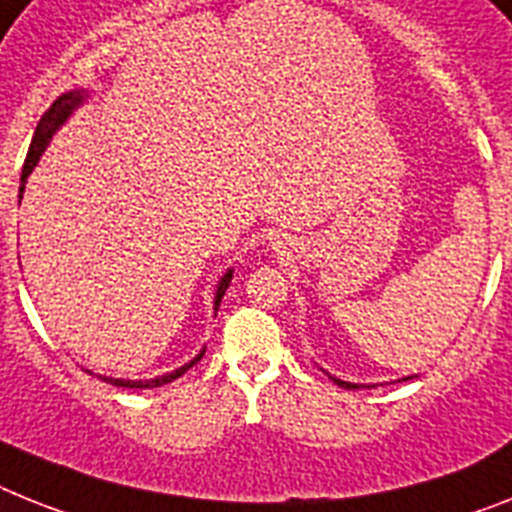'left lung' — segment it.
I'll return each instance as SVG.
<instances>
[{
  "instance_id": "8db88e82",
  "label": "left lung",
  "mask_w": 512,
  "mask_h": 512,
  "mask_svg": "<svg viewBox=\"0 0 512 512\" xmlns=\"http://www.w3.org/2000/svg\"><path fill=\"white\" fill-rule=\"evenodd\" d=\"M330 380L336 382V385H341V388H346V390H356V388H359L356 382H343V380H338V377H330Z\"/></svg>"
}]
</instances>
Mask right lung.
I'll list each match as a JSON object with an SVG mask.
<instances>
[{
	"mask_svg": "<svg viewBox=\"0 0 512 512\" xmlns=\"http://www.w3.org/2000/svg\"><path fill=\"white\" fill-rule=\"evenodd\" d=\"M85 98H88V93H85L83 88H80V90H70V93H62V96H59L57 101L51 103L49 111H46L44 117H41V122H38L36 132H33V140H30L28 156H25V163H23V176H20V200H23V192H25V179H28V176H30V171L36 169L38 158H41V153H44V150H46V145H49V140H51V137H54V132H57L59 127H62V124L67 122V119H70L72 111H75L77 106H80V103L85 101ZM231 276H234V270L229 268L221 276V281H218L216 299H213V304H216V307H213V309H216V312H218V307H221L223 294H226V289H229ZM203 354H205V349L200 351V354H197L190 364H184V367L174 369V372H169V375L156 377V380H119V377H106V375H98V377H101L103 382H111V385H117V388H140V390H143V388H161V385H166V382L176 380V377H182L184 372H187V369L192 367V364H197V362H200V359H203Z\"/></svg>",
	"mask_w": 512,
	"mask_h": 512,
	"instance_id": "1",
	"label": "right lung"
}]
</instances>
